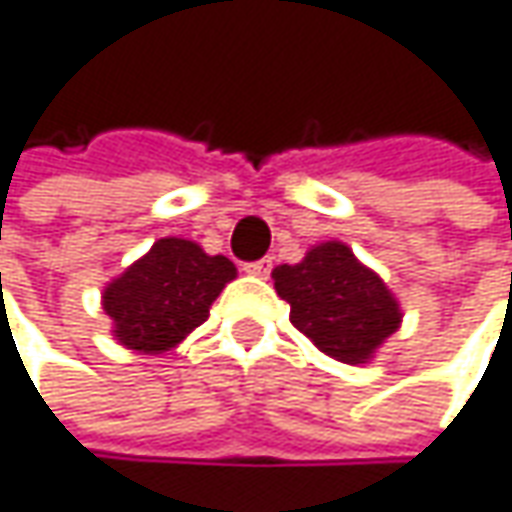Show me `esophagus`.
Wrapping results in <instances>:
<instances>
[{
    "label": "esophagus",
    "instance_id": "34e87169",
    "mask_svg": "<svg viewBox=\"0 0 512 512\" xmlns=\"http://www.w3.org/2000/svg\"><path fill=\"white\" fill-rule=\"evenodd\" d=\"M269 269H272V257H260L255 263L243 266V272H249V275H269Z\"/></svg>",
    "mask_w": 512,
    "mask_h": 512
}]
</instances>
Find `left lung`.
I'll return each mask as SVG.
<instances>
[{
  "label": "left lung",
  "instance_id": "obj_1",
  "mask_svg": "<svg viewBox=\"0 0 512 512\" xmlns=\"http://www.w3.org/2000/svg\"><path fill=\"white\" fill-rule=\"evenodd\" d=\"M289 321L336 362L365 365L403 324L394 292L342 240L316 243L301 263L272 269Z\"/></svg>",
  "mask_w": 512,
  "mask_h": 512
}]
</instances>
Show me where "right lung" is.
Wrapping results in <instances>:
<instances>
[{
    "mask_svg": "<svg viewBox=\"0 0 512 512\" xmlns=\"http://www.w3.org/2000/svg\"><path fill=\"white\" fill-rule=\"evenodd\" d=\"M237 278V266L185 237H162L101 292L118 345L165 353L182 345L208 318L217 295Z\"/></svg>",
    "mask_w": 512,
    "mask_h": 512,
    "instance_id": "obj_1",
    "label": "right lung"
}]
</instances>
